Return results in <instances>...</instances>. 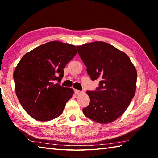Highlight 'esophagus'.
Returning <instances> with one entry per match:
<instances>
[{"mask_svg":"<svg viewBox=\"0 0 158 158\" xmlns=\"http://www.w3.org/2000/svg\"><path fill=\"white\" fill-rule=\"evenodd\" d=\"M83 92L80 91V90H77V89H75V93L76 94H81Z\"/></svg>","mask_w":158,"mask_h":158,"instance_id":"esophagus-1","label":"esophagus"}]
</instances>
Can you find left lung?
<instances>
[{
  "instance_id": "obj_1",
  "label": "left lung",
  "mask_w": 158,
  "mask_h": 158,
  "mask_svg": "<svg viewBox=\"0 0 158 158\" xmlns=\"http://www.w3.org/2000/svg\"><path fill=\"white\" fill-rule=\"evenodd\" d=\"M77 49L91 79L100 80L96 90L87 91L90 102L83 114L96 122H112L125 112L135 94V67L125 53L105 42L86 43Z\"/></svg>"
}]
</instances>
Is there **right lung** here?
Returning a JSON list of instances; mask_svg holds the SVG:
<instances>
[{"label": "right lung", "instance_id": "right-lung-1", "mask_svg": "<svg viewBox=\"0 0 158 158\" xmlns=\"http://www.w3.org/2000/svg\"><path fill=\"white\" fill-rule=\"evenodd\" d=\"M76 53L75 45L51 41L32 49L20 60L13 73L15 93L32 118L46 122L62 115L73 90L60 86V83L64 69Z\"/></svg>", "mask_w": 158, "mask_h": 158}]
</instances>
